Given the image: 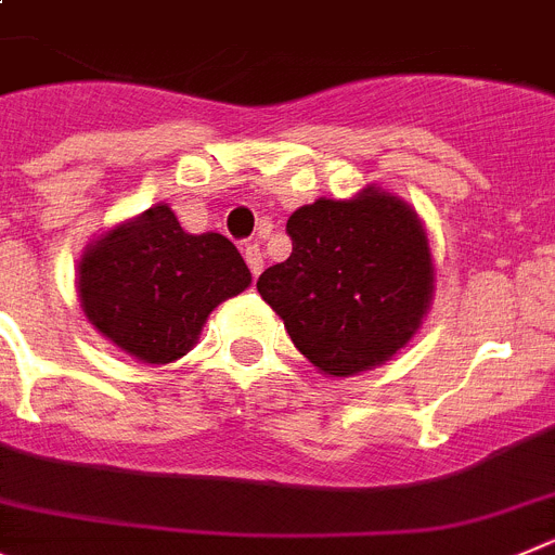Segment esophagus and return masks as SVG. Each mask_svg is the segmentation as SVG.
<instances>
[{
  "instance_id": "obj_1",
  "label": "esophagus",
  "mask_w": 555,
  "mask_h": 555,
  "mask_svg": "<svg viewBox=\"0 0 555 555\" xmlns=\"http://www.w3.org/2000/svg\"><path fill=\"white\" fill-rule=\"evenodd\" d=\"M243 257H245V262H248L250 273H254V276H259V273H262V268H264V257H262V250H259V245L257 243L245 245Z\"/></svg>"
}]
</instances>
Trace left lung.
<instances>
[{"mask_svg": "<svg viewBox=\"0 0 555 555\" xmlns=\"http://www.w3.org/2000/svg\"><path fill=\"white\" fill-rule=\"evenodd\" d=\"M293 254L259 276V296L326 377H354L411 344L436 293L430 240L408 201L371 184L318 197L287 220Z\"/></svg>", "mask_w": 555, "mask_h": 555, "instance_id": "1", "label": "left lung"}]
</instances>
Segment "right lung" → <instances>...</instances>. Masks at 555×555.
<instances>
[{"label": "right lung", "instance_id": "1", "mask_svg": "<svg viewBox=\"0 0 555 555\" xmlns=\"http://www.w3.org/2000/svg\"><path fill=\"white\" fill-rule=\"evenodd\" d=\"M248 284L234 243L215 231L190 234L167 204L91 240L77 262V298L89 324L151 365L184 358L209 312Z\"/></svg>", "mask_w": 555, "mask_h": 555}]
</instances>
